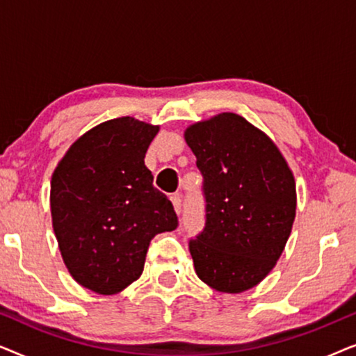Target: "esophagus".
Segmentation results:
<instances>
[{
	"label": "esophagus",
	"instance_id": "1",
	"mask_svg": "<svg viewBox=\"0 0 356 356\" xmlns=\"http://www.w3.org/2000/svg\"><path fill=\"white\" fill-rule=\"evenodd\" d=\"M170 199H172V202H173L175 212H177L179 216V213H181V197H179V194H173V196Z\"/></svg>",
	"mask_w": 356,
	"mask_h": 356
}]
</instances>
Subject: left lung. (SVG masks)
Segmentation results:
<instances>
[{
	"label": "left lung",
	"instance_id": "8db88e82",
	"mask_svg": "<svg viewBox=\"0 0 356 356\" xmlns=\"http://www.w3.org/2000/svg\"><path fill=\"white\" fill-rule=\"evenodd\" d=\"M184 140L204 177L206 227L189 241L199 279L222 293L264 280L296 216L293 173L269 136L236 113L197 121Z\"/></svg>",
	"mask_w": 356,
	"mask_h": 356
}]
</instances>
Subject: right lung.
<instances>
[{
	"mask_svg": "<svg viewBox=\"0 0 356 356\" xmlns=\"http://www.w3.org/2000/svg\"><path fill=\"white\" fill-rule=\"evenodd\" d=\"M159 126L131 116L76 139L51 177L50 207L61 257L77 284L115 295L138 280L150 240L178 227L144 157Z\"/></svg>",
	"mask_w": 356,
	"mask_h": 356,
	"instance_id": "add662e5",
	"label": "right lung"
}]
</instances>
